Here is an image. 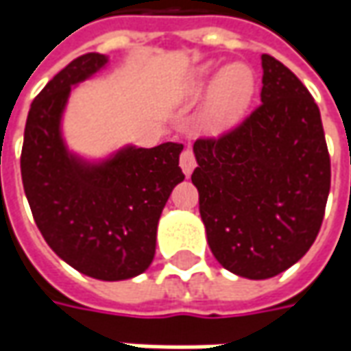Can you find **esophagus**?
Here are the masks:
<instances>
[{
  "instance_id": "1",
  "label": "esophagus",
  "mask_w": 351,
  "mask_h": 351,
  "mask_svg": "<svg viewBox=\"0 0 351 351\" xmlns=\"http://www.w3.org/2000/svg\"><path fill=\"white\" fill-rule=\"evenodd\" d=\"M180 166H182L185 176H189L195 169V156L191 152V148H185L182 152V156H180Z\"/></svg>"
}]
</instances>
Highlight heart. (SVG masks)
I'll return each instance as SVG.
<instances>
[{"instance_id":"obj_1","label":"heart","mask_w":351,"mask_h":351,"mask_svg":"<svg viewBox=\"0 0 351 351\" xmlns=\"http://www.w3.org/2000/svg\"><path fill=\"white\" fill-rule=\"evenodd\" d=\"M256 93V75L244 64H230L221 68L217 64H203L187 77L178 91L182 105H195L209 97L203 113V128L221 136L236 127L248 115Z\"/></svg>"}]
</instances>
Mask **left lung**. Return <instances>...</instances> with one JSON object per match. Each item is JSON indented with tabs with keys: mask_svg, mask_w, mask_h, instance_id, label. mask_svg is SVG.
I'll use <instances>...</instances> for the list:
<instances>
[{
	"mask_svg": "<svg viewBox=\"0 0 351 351\" xmlns=\"http://www.w3.org/2000/svg\"><path fill=\"white\" fill-rule=\"evenodd\" d=\"M262 105L219 141H197L191 182L207 242L224 269L269 279L317 238L330 191L318 105L303 82L262 54Z\"/></svg>",
	"mask_w": 351,
	"mask_h": 351,
	"instance_id": "obj_1",
	"label": "left lung"
}]
</instances>
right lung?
<instances>
[{
    "instance_id": "1",
    "label": "right lung",
    "mask_w": 351,
    "mask_h": 351,
    "mask_svg": "<svg viewBox=\"0 0 351 351\" xmlns=\"http://www.w3.org/2000/svg\"><path fill=\"white\" fill-rule=\"evenodd\" d=\"M109 66L89 52L48 82L29 109L21 178L34 223L52 252L84 276L123 281L144 274L169 193L183 182V144H125L101 158L72 150L64 115L74 89Z\"/></svg>"
}]
</instances>
